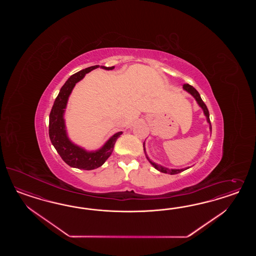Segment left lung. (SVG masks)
I'll list each match as a JSON object with an SVG mask.
<instances>
[{
	"label": "left lung",
	"mask_w": 256,
	"mask_h": 256,
	"mask_svg": "<svg viewBox=\"0 0 256 256\" xmlns=\"http://www.w3.org/2000/svg\"><path fill=\"white\" fill-rule=\"evenodd\" d=\"M183 88L188 91V93L192 94V96H194V98L196 100V101L198 102V104L200 105V107H202V108L204 110V114H206V119H208V122L210 124V112H208V107H206V105L204 104V102L202 100L201 96H200V94L198 93V91L192 87V86H190V84H185L184 86H183ZM210 126H211V124H210ZM150 162V160H149ZM151 164L155 167L156 170H160V172H164V174H178V172H181L182 170H185L186 169H181V170H174V169H167V168H165V167H162V166H160V165H156V163L152 162H150ZM188 169V168H186Z\"/></svg>",
	"instance_id": "left-lung-1"
}]
</instances>
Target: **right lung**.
<instances>
[{"instance_id":"right-lung-1","label":"right lung","mask_w":256,"mask_h":256,"mask_svg":"<svg viewBox=\"0 0 256 256\" xmlns=\"http://www.w3.org/2000/svg\"><path fill=\"white\" fill-rule=\"evenodd\" d=\"M98 66H93L73 74L62 86L57 98H55L54 106L50 114L48 135L52 144L64 162L68 164L70 167L80 170H94L100 167L108 160V156L112 155L116 142L122 134V132L116 133L104 144L103 148L96 152H87L82 148L72 144L68 138L64 121V112L66 107L70 93L78 82L84 77L86 74L94 68H98ZM101 68L112 70L114 68V66L107 68L101 66Z\"/></svg>"}]
</instances>
